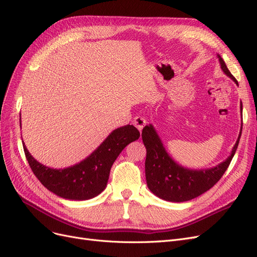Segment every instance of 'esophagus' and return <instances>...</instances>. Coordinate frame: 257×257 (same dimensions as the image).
I'll return each mask as SVG.
<instances>
[{
  "label": "esophagus",
  "mask_w": 257,
  "mask_h": 257,
  "mask_svg": "<svg viewBox=\"0 0 257 257\" xmlns=\"http://www.w3.org/2000/svg\"><path fill=\"white\" fill-rule=\"evenodd\" d=\"M146 123H147L146 119H145V118H143V116H141V115H137V116H135V118H134V121H133V124H134V125L138 128V131H139V132H142V131H143L144 126L146 125Z\"/></svg>",
  "instance_id": "esophagus-1"
}]
</instances>
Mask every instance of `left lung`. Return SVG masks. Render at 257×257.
<instances>
[{"label": "left lung", "instance_id": "left-lung-1", "mask_svg": "<svg viewBox=\"0 0 257 257\" xmlns=\"http://www.w3.org/2000/svg\"><path fill=\"white\" fill-rule=\"evenodd\" d=\"M217 59L220 61L223 73L238 85V81L230 74L220 54H217ZM240 110L242 111L241 103ZM241 131L242 127L235 146L232 147L230 155L226 160L211 168L190 169L178 164L170 157L152 124L146 125L143 128L142 137L147 149L145 169L148 188L154 195L173 203L188 201L204 194L211 189L226 172L237 150Z\"/></svg>", "mask_w": 257, "mask_h": 257}]
</instances>
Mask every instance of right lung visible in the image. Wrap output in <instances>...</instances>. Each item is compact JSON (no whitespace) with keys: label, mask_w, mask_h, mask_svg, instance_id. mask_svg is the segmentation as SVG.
Here are the masks:
<instances>
[{"label":"right lung","mask_w":257,"mask_h":257,"mask_svg":"<svg viewBox=\"0 0 257 257\" xmlns=\"http://www.w3.org/2000/svg\"><path fill=\"white\" fill-rule=\"evenodd\" d=\"M21 125V118H20ZM141 136L134 125L118 127L89 157L66 168H51L36 161L23 143L29 165L38 180L56 195L71 200H87L99 195L109 179L111 166L128 144Z\"/></svg>","instance_id":"obj_1"}]
</instances>
